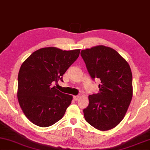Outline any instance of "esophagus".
Instances as JSON below:
<instances>
[{"mask_svg": "<svg viewBox=\"0 0 150 150\" xmlns=\"http://www.w3.org/2000/svg\"><path fill=\"white\" fill-rule=\"evenodd\" d=\"M79 96H73V99H74L75 101L78 100V99H79Z\"/></svg>", "mask_w": 150, "mask_h": 150, "instance_id": "1", "label": "esophagus"}]
</instances>
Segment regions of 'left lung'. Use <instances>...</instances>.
<instances>
[{
  "label": "left lung",
  "mask_w": 150,
  "mask_h": 150,
  "mask_svg": "<svg viewBox=\"0 0 150 150\" xmlns=\"http://www.w3.org/2000/svg\"><path fill=\"white\" fill-rule=\"evenodd\" d=\"M81 55L92 79L101 80L98 93L89 96L85 120L98 130L113 129L125 117L132 99L129 65L115 50L103 45L81 50Z\"/></svg>",
  "instance_id": "left-lung-1"
}]
</instances>
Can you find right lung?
I'll list each match as a JSON object with an SVG mask.
<instances>
[{"mask_svg":"<svg viewBox=\"0 0 150 150\" xmlns=\"http://www.w3.org/2000/svg\"><path fill=\"white\" fill-rule=\"evenodd\" d=\"M80 49L41 48L24 61L18 75L17 98L25 115L37 126H51L63 117L73 96L52 87L77 60Z\"/></svg>","mask_w":150,"mask_h":150,"instance_id":"add662e5","label":"right lung"}]
</instances>
